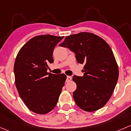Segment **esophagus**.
<instances>
[{
    "label": "esophagus",
    "mask_w": 131,
    "mask_h": 131,
    "mask_svg": "<svg viewBox=\"0 0 131 131\" xmlns=\"http://www.w3.org/2000/svg\"><path fill=\"white\" fill-rule=\"evenodd\" d=\"M71 79H72V78L71 76H67V79H66V82H69L71 81Z\"/></svg>",
    "instance_id": "obj_1"
}]
</instances>
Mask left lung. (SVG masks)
<instances>
[{
	"instance_id": "left-lung-1",
	"label": "left lung",
	"mask_w": 131,
	"mask_h": 131,
	"mask_svg": "<svg viewBox=\"0 0 131 131\" xmlns=\"http://www.w3.org/2000/svg\"><path fill=\"white\" fill-rule=\"evenodd\" d=\"M59 46L74 52L78 63L84 64L83 76L74 75L76 105L86 112L99 110L112 95L118 78V68L112 50L100 36L82 32L65 38Z\"/></svg>"
}]
</instances>
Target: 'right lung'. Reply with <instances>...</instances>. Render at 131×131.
Returning a JSON list of instances; mask_svg holds the SVG:
<instances>
[{
  "label": "right lung",
  "instance_id": "obj_1",
  "mask_svg": "<svg viewBox=\"0 0 131 131\" xmlns=\"http://www.w3.org/2000/svg\"><path fill=\"white\" fill-rule=\"evenodd\" d=\"M64 36L33 37L20 49L14 66L15 84L20 97L33 112L45 114L54 108L64 85V74L47 72L53 62V52Z\"/></svg>",
  "mask_w": 131,
  "mask_h": 131
}]
</instances>
